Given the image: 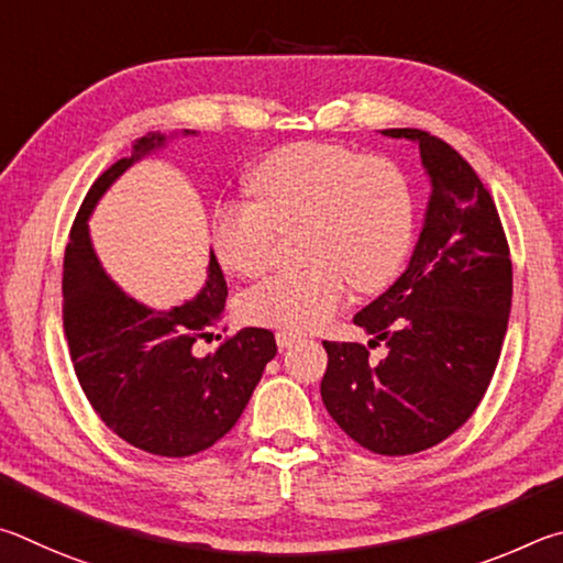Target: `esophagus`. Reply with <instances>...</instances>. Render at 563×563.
I'll return each mask as SVG.
<instances>
[{"mask_svg": "<svg viewBox=\"0 0 563 563\" xmlns=\"http://www.w3.org/2000/svg\"><path fill=\"white\" fill-rule=\"evenodd\" d=\"M297 341H301V333L297 331H276V346L279 349H289Z\"/></svg>", "mask_w": 563, "mask_h": 563, "instance_id": "obj_1", "label": "esophagus"}]
</instances>
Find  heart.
<instances>
[{
	"label": "heart",
	"instance_id": "obj_1",
	"mask_svg": "<svg viewBox=\"0 0 563 563\" xmlns=\"http://www.w3.org/2000/svg\"><path fill=\"white\" fill-rule=\"evenodd\" d=\"M253 202L214 214L212 246L227 272L254 279L269 269L279 232L303 227L301 250L311 266L276 274L242 299L246 321L311 331L358 291H380L396 279L416 234V200L406 173L388 157L346 145L291 143L264 157L250 175Z\"/></svg>",
	"mask_w": 563,
	"mask_h": 563
}]
</instances>
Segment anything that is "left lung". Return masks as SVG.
Returning <instances> with one entry per match:
<instances>
[{"label":"left lung","instance_id":"1","mask_svg":"<svg viewBox=\"0 0 563 563\" xmlns=\"http://www.w3.org/2000/svg\"><path fill=\"white\" fill-rule=\"evenodd\" d=\"M420 151L426 222L406 272L353 323L386 343L323 341L321 398L349 438L376 455H412L465 426L495 376L511 309V260L495 200L457 151L418 128H388Z\"/></svg>","mask_w":563,"mask_h":563}]
</instances>
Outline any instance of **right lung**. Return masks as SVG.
<instances>
[{"mask_svg": "<svg viewBox=\"0 0 563 563\" xmlns=\"http://www.w3.org/2000/svg\"><path fill=\"white\" fill-rule=\"evenodd\" d=\"M165 143L161 133L137 137L133 153L88 190L64 254V331L76 378L98 418L128 445L161 457H187L234 428L276 356V341L266 329H242L212 353L197 351V339L212 336L227 299L212 250L205 287L173 309L145 307L98 262L88 234L93 207L128 167Z\"/></svg>", "mask_w": 563, "mask_h": 563, "instance_id": "obj_1", "label": "right lung"}]
</instances>
